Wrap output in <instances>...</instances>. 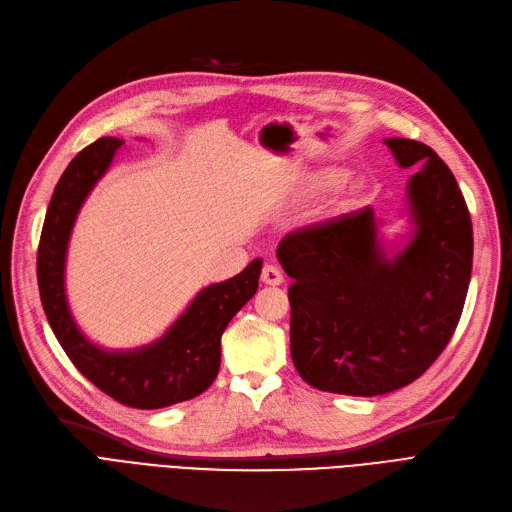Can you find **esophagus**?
Segmentation results:
<instances>
[{
	"label": "esophagus",
	"mask_w": 512,
	"mask_h": 512,
	"mask_svg": "<svg viewBox=\"0 0 512 512\" xmlns=\"http://www.w3.org/2000/svg\"><path fill=\"white\" fill-rule=\"evenodd\" d=\"M261 282H266V285H270V287H278L280 282H282V272L276 268V266H263V270H261Z\"/></svg>",
	"instance_id": "esophagus-1"
}]
</instances>
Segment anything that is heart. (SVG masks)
<instances>
[{"label": "heart", "mask_w": 512, "mask_h": 512, "mask_svg": "<svg viewBox=\"0 0 512 512\" xmlns=\"http://www.w3.org/2000/svg\"><path fill=\"white\" fill-rule=\"evenodd\" d=\"M344 177H346V170H344V168H337V166L320 168V170H316V173L310 177V189H314V192H327V189H331V187L342 183ZM363 192H365L363 181H352V183L346 187V202H348V204L356 202L358 198L363 196Z\"/></svg>", "instance_id": "1"}]
</instances>
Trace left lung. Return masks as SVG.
Returning a JSON list of instances; mask_svg holds the SVG:
<instances>
[{
	"instance_id": "8db88e82",
	"label": "left lung",
	"mask_w": 512,
	"mask_h": 512,
	"mask_svg": "<svg viewBox=\"0 0 512 512\" xmlns=\"http://www.w3.org/2000/svg\"><path fill=\"white\" fill-rule=\"evenodd\" d=\"M384 143L403 168L418 166L407 185L415 232L405 249L386 257L365 206L287 234L276 251L293 278V365L325 392L377 396L415 382L464 310L472 223L458 181L428 145Z\"/></svg>"
}]
</instances>
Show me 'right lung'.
Listing matches in <instances>:
<instances>
[{"instance_id":"obj_1","label":"right lung","mask_w":512,"mask_h":512,"mask_svg":"<svg viewBox=\"0 0 512 512\" xmlns=\"http://www.w3.org/2000/svg\"><path fill=\"white\" fill-rule=\"evenodd\" d=\"M122 143L113 137L90 143L69 162L56 183L37 246V285L48 323L75 369L126 407L160 409L194 399L215 382L221 335L255 295L261 259L251 261L238 276L200 291L156 344L130 352H107L88 342L71 318L65 299V253L82 202Z\"/></svg>"}]
</instances>
